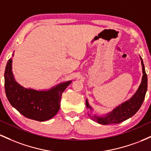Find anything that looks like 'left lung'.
I'll return each mask as SVG.
<instances>
[{
    "label": "left lung",
    "instance_id": "1",
    "mask_svg": "<svg viewBox=\"0 0 151 151\" xmlns=\"http://www.w3.org/2000/svg\"><path fill=\"white\" fill-rule=\"evenodd\" d=\"M140 58L141 60L142 69H143V77H142L141 84H140L139 88L137 90L136 93L129 100L118 106L111 112L107 114L104 116L89 115L90 118L92 119L93 121L103 125L119 124L133 116L139 110L144 101L145 93H146L147 87H148V78L145 73V67L143 65V60L141 57ZM86 108L89 109L90 110L92 109L88 103L87 99H86Z\"/></svg>",
    "mask_w": 151,
    "mask_h": 151
}]
</instances>
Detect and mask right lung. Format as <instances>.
<instances>
[{"label":"right lung","instance_id":"obj_1","mask_svg":"<svg viewBox=\"0 0 151 151\" xmlns=\"http://www.w3.org/2000/svg\"><path fill=\"white\" fill-rule=\"evenodd\" d=\"M5 90L10 104L22 115L38 121L55 116L60 108L62 94L72 81L61 83L46 91L27 89L15 80L12 72V59L5 70Z\"/></svg>","mask_w":151,"mask_h":151}]
</instances>
